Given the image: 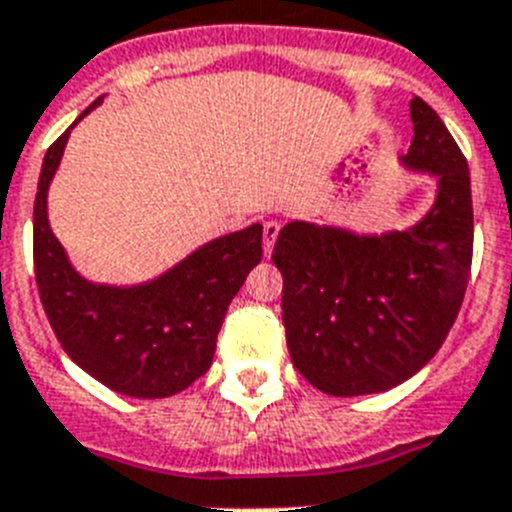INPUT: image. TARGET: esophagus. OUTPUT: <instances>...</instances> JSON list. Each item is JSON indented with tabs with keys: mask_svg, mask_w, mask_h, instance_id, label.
Returning <instances> with one entry per match:
<instances>
[{
	"mask_svg": "<svg viewBox=\"0 0 512 512\" xmlns=\"http://www.w3.org/2000/svg\"><path fill=\"white\" fill-rule=\"evenodd\" d=\"M277 235H279V223H277V220H269V223H264V256H266V259H269L271 251H274Z\"/></svg>",
	"mask_w": 512,
	"mask_h": 512,
	"instance_id": "esophagus-1",
	"label": "esophagus"
}]
</instances>
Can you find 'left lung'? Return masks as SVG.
<instances>
[{
    "mask_svg": "<svg viewBox=\"0 0 512 512\" xmlns=\"http://www.w3.org/2000/svg\"><path fill=\"white\" fill-rule=\"evenodd\" d=\"M413 140L400 166L436 179L418 223L384 233L292 220L271 261L282 271V320L297 372L320 392H387L436 356L459 315L472 266L467 158L441 117L410 99Z\"/></svg>",
    "mask_w": 512,
    "mask_h": 512,
    "instance_id": "8db88e82",
    "label": "left lung"
}]
</instances>
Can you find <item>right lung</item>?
Returning a JSON list of instances; mask_svg holds the SVG:
<instances>
[{"label":"right lung","mask_w":512,"mask_h":512,"mask_svg":"<svg viewBox=\"0 0 512 512\" xmlns=\"http://www.w3.org/2000/svg\"><path fill=\"white\" fill-rule=\"evenodd\" d=\"M92 102L48 148L33 210V256L40 302L63 351L104 387L138 400L187 390L210 369L228 305L261 261V228L248 225L202 243L164 274L138 284L81 277L48 220V189L71 130L102 104Z\"/></svg>","instance_id":"add662e5"}]
</instances>
